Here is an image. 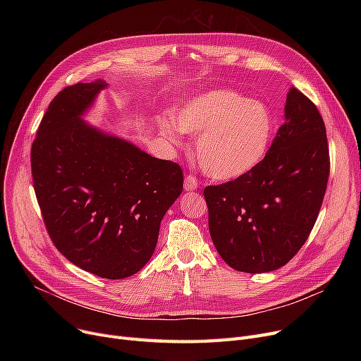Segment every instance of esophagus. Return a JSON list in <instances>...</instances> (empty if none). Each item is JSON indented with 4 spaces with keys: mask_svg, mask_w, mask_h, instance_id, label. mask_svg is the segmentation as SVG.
<instances>
[{
    "mask_svg": "<svg viewBox=\"0 0 361 361\" xmlns=\"http://www.w3.org/2000/svg\"><path fill=\"white\" fill-rule=\"evenodd\" d=\"M199 187V181L196 180L195 176H187L184 178V190L185 192H193V190H197Z\"/></svg>",
    "mask_w": 361,
    "mask_h": 361,
    "instance_id": "esophagus-1",
    "label": "esophagus"
}]
</instances>
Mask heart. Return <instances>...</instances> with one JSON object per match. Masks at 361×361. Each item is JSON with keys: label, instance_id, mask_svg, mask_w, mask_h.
Segmentation results:
<instances>
[{"label": "heart", "instance_id": "b5f03b06", "mask_svg": "<svg viewBox=\"0 0 361 361\" xmlns=\"http://www.w3.org/2000/svg\"><path fill=\"white\" fill-rule=\"evenodd\" d=\"M176 120L162 117V135L181 143L184 133L199 135L196 158L204 173L221 181L252 173L267 158L275 135L272 111L235 90H212L176 108Z\"/></svg>", "mask_w": 361, "mask_h": 361}]
</instances>
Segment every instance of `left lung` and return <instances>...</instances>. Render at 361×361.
Listing matches in <instances>:
<instances>
[{"label":"left lung","instance_id":"obj_1","mask_svg":"<svg viewBox=\"0 0 361 361\" xmlns=\"http://www.w3.org/2000/svg\"><path fill=\"white\" fill-rule=\"evenodd\" d=\"M283 112L286 123L257 168L203 192L215 247L240 272L288 263L306 243L326 192L329 147L316 105L291 87Z\"/></svg>","mask_w":361,"mask_h":361}]
</instances>
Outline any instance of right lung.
Listing matches in <instances>:
<instances>
[{"label": "right lung", "mask_w": 361, "mask_h": 361, "mask_svg": "<svg viewBox=\"0 0 361 361\" xmlns=\"http://www.w3.org/2000/svg\"><path fill=\"white\" fill-rule=\"evenodd\" d=\"M108 83L63 89L32 145L33 187L48 234L75 267L106 279L139 272L164 215L183 192L178 164L83 120Z\"/></svg>", "instance_id": "obj_1"}]
</instances>
